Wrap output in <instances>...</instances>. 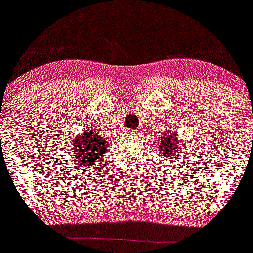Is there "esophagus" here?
<instances>
[{"label": "esophagus", "mask_w": 253, "mask_h": 253, "mask_svg": "<svg viewBox=\"0 0 253 253\" xmlns=\"http://www.w3.org/2000/svg\"><path fill=\"white\" fill-rule=\"evenodd\" d=\"M125 133H126L127 135H136V132H135V130H133V129H126V132H125Z\"/></svg>", "instance_id": "esophagus-1"}]
</instances>
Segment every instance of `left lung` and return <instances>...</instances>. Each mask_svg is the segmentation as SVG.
<instances>
[{
	"label": "left lung",
	"instance_id": "obj_1",
	"mask_svg": "<svg viewBox=\"0 0 253 253\" xmlns=\"http://www.w3.org/2000/svg\"><path fill=\"white\" fill-rule=\"evenodd\" d=\"M158 145H159V150L163 151L165 152V156L168 157V159H172V156L173 158H177L179 155H181L182 152H179V147H178V144H177V135L175 133H172V134H169V133H163V135H162L161 140L158 141ZM170 156V158L169 159V157Z\"/></svg>",
	"mask_w": 253,
	"mask_h": 253
}]
</instances>
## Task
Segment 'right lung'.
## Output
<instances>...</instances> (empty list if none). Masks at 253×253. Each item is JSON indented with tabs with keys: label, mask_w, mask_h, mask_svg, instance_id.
<instances>
[{
	"label": "right lung",
	"mask_w": 253,
	"mask_h": 253,
	"mask_svg": "<svg viewBox=\"0 0 253 253\" xmlns=\"http://www.w3.org/2000/svg\"><path fill=\"white\" fill-rule=\"evenodd\" d=\"M107 149L108 144L106 138H102L98 135V133H95V130L91 129L83 132L82 135L77 136L69 146V150L71 151L70 155L75 159L74 164L76 165V170L80 169L78 167L81 165L82 168H96L97 162L107 155Z\"/></svg>",
	"instance_id": "1"
}]
</instances>
